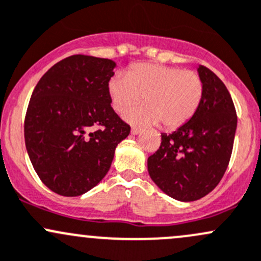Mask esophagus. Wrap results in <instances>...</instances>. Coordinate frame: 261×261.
<instances>
[{
	"label": "esophagus",
	"instance_id": "34e87169",
	"mask_svg": "<svg viewBox=\"0 0 261 261\" xmlns=\"http://www.w3.org/2000/svg\"><path fill=\"white\" fill-rule=\"evenodd\" d=\"M141 133H142L141 128H136V127L131 128V135H139V134H141Z\"/></svg>",
	"mask_w": 261,
	"mask_h": 261
}]
</instances>
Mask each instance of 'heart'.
<instances>
[{
  "label": "heart",
  "mask_w": 261,
  "mask_h": 261,
  "mask_svg": "<svg viewBox=\"0 0 261 261\" xmlns=\"http://www.w3.org/2000/svg\"><path fill=\"white\" fill-rule=\"evenodd\" d=\"M110 102L119 114L133 108L144 96L146 103L131 110L125 119L139 125L163 126L170 130L188 123L204 97V82L199 73L180 67L138 64L116 72L108 82Z\"/></svg>",
  "instance_id": "1"
}]
</instances>
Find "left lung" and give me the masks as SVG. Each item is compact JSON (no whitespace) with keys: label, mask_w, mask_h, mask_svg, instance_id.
I'll return each instance as SVG.
<instances>
[{"label":"left lung","mask_w":261,"mask_h":261,"mask_svg":"<svg viewBox=\"0 0 261 261\" xmlns=\"http://www.w3.org/2000/svg\"><path fill=\"white\" fill-rule=\"evenodd\" d=\"M204 97L193 119L171 134L147 159L151 180L166 195L189 202L216 188L229 165L238 117L224 82L205 66L197 67Z\"/></svg>","instance_id":"left-lung-1"}]
</instances>
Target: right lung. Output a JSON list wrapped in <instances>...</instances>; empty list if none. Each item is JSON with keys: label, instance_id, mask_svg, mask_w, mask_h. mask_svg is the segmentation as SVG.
I'll return each instance as SVG.
<instances>
[{"label": "right lung", "instance_id": "1", "mask_svg": "<svg viewBox=\"0 0 261 261\" xmlns=\"http://www.w3.org/2000/svg\"><path fill=\"white\" fill-rule=\"evenodd\" d=\"M116 62L66 57L41 77L24 119V144L41 181L62 196H79L105 177L130 126L111 108L108 82ZM100 127L96 132L91 128Z\"/></svg>", "mask_w": 261, "mask_h": 261}]
</instances>
